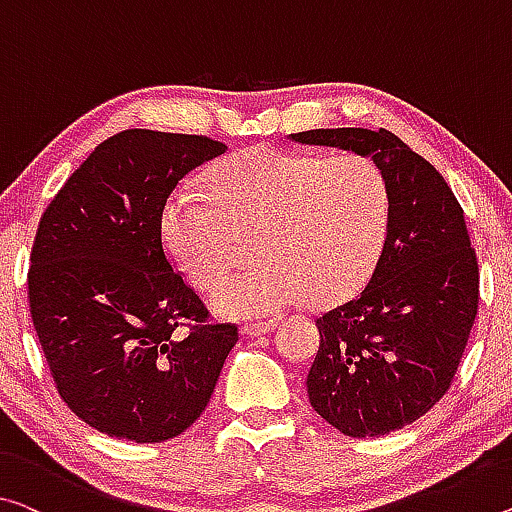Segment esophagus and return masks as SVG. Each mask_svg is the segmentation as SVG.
Returning a JSON list of instances; mask_svg holds the SVG:
<instances>
[{
  "label": "esophagus",
  "instance_id": "34e87169",
  "mask_svg": "<svg viewBox=\"0 0 512 512\" xmlns=\"http://www.w3.org/2000/svg\"><path fill=\"white\" fill-rule=\"evenodd\" d=\"M274 327H277V325H274L272 320H267V322H249V325L242 327V334H245V336H251V338H256V336H265V334H270Z\"/></svg>",
  "mask_w": 512,
  "mask_h": 512
}]
</instances>
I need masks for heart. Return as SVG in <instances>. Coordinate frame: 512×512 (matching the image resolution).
Wrapping results in <instances>:
<instances>
[{
	"label": "heart",
	"instance_id": "obj_1",
	"mask_svg": "<svg viewBox=\"0 0 512 512\" xmlns=\"http://www.w3.org/2000/svg\"><path fill=\"white\" fill-rule=\"evenodd\" d=\"M208 196L180 187L164 203V249L194 286L229 270L240 235L258 233L251 270L212 290L217 313L263 318L313 295H355L380 261L391 219L384 171L366 155L320 157L254 146L219 162Z\"/></svg>",
	"mask_w": 512,
	"mask_h": 512
}]
</instances>
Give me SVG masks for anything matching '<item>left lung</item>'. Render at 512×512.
Instances as JSON below:
<instances>
[{
  "instance_id": "obj_1",
  "label": "left lung",
  "mask_w": 512,
  "mask_h": 512,
  "mask_svg": "<svg viewBox=\"0 0 512 512\" xmlns=\"http://www.w3.org/2000/svg\"><path fill=\"white\" fill-rule=\"evenodd\" d=\"M366 155L384 171L391 219L366 288L316 320L311 407L348 437L414 423L451 387L478 311V261L465 210L442 174L389 130L290 135Z\"/></svg>"
}]
</instances>
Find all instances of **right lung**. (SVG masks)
<instances>
[{"instance_id": "right-lung-1", "label": "right lung", "mask_w": 512, "mask_h": 512, "mask_svg": "<svg viewBox=\"0 0 512 512\" xmlns=\"http://www.w3.org/2000/svg\"><path fill=\"white\" fill-rule=\"evenodd\" d=\"M229 146L123 130L98 144L43 212L29 270L31 320L59 396L84 423L137 444L206 410L238 327L167 261L160 215L178 180ZM187 324L190 333L178 326Z\"/></svg>"}]
</instances>
